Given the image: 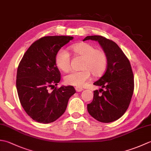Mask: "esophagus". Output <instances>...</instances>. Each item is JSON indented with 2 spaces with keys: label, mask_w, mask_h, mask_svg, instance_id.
I'll list each match as a JSON object with an SVG mask.
<instances>
[{
  "label": "esophagus",
  "mask_w": 151,
  "mask_h": 151,
  "mask_svg": "<svg viewBox=\"0 0 151 151\" xmlns=\"http://www.w3.org/2000/svg\"><path fill=\"white\" fill-rule=\"evenodd\" d=\"M75 89H76V91H77V92H81V91H82L83 90V89L82 88H80V87H76Z\"/></svg>",
  "instance_id": "obj_1"
}]
</instances>
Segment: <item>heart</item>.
<instances>
[{"instance_id": "1", "label": "heart", "mask_w": 151, "mask_h": 151, "mask_svg": "<svg viewBox=\"0 0 151 151\" xmlns=\"http://www.w3.org/2000/svg\"><path fill=\"white\" fill-rule=\"evenodd\" d=\"M75 54L83 58L81 70H72L64 77L67 84L82 87L91 77L102 75L106 69L108 56L105 51L97 49L94 45L88 43H79L71 47ZM55 63L63 71H67L70 67V57L65 49H60L56 54Z\"/></svg>"}]
</instances>
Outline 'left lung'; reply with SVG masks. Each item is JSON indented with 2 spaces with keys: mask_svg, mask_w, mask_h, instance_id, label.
Instances as JSON below:
<instances>
[{
  "mask_svg": "<svg viewBox=\"0 0 151 151\" xmlns=\"http://www.w3.org/2000/svg\"><path fill=\"white\" fill-rule=\"evenodd\" d=\"M88 40L101 45L108 56V64L104 75L93 83L102 88L93 91L88 111L96 120L110 123L129 108L134 89V74L129 60L114 41L101 36H87L83 41Z\"/></svg>",
  "mask_w": 151,
  "mask_h": 151,
  "instance_id": "left-lung-1",
  "label": "left lung"
}]
</instances>
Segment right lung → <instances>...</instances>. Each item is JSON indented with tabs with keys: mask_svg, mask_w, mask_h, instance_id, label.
<instances>
[{
	"mask_svg": "<svg viewBox=\"0 0 151 151\" xmlns=\"http://www.w3.org/2000/svg\"><path fill=\"white\" fill-rule=\"evenodd\" d=\"M71 36H45L31 45L19 64L16 87L19 101L28 115L40 123L55 121L65 112L73 86L57 88L61 73L55 56ZM53 89L52 92L49 89Z\"/></svg>",
	"mask_w": 151,
	"mask_h": 151,
	"instance_id": "1",
	"label": "right lung"
}]
</instances>
